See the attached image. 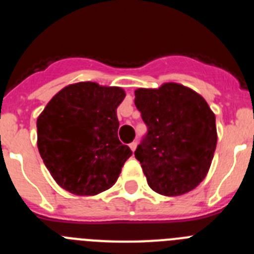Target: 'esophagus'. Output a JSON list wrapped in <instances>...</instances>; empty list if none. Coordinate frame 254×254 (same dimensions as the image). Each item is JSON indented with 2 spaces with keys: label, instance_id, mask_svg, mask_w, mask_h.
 I'll return each mask as SVG.
<instances>
[{
  "label": "esophagus",
  "instance_id": "34e87169",
  "mask_svg": "<svg viewBox=\"0 0 254 254\" xmlns=\"http://www.w3.org/2000/svg\"><path fill=\"white\" fill-rule=\"evenodd\" d=\"M136 147H137V142H136V141H133V142L129 143V149H131L132 151H134V150H136Z\"/></svg>",
  "mask_w": 254,
  "mask_h": 254
}]
</instances>
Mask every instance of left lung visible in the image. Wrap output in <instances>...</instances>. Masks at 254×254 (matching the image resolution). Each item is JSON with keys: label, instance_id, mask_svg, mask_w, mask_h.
<instances>
[{"label": "left lung", "instance_id": "left-lung-1", "mask_svg": "<svg viewBox=\"0 0 254 254\" xmlns=\"http://www.w3.org/2000/svg\"><path fill=\"white\" fill-rule=\"evenodd\" d=\"M134 104L147 126V136L134 156L147 185L156 193L182 196L207 176L217 143L215 114L190 87L164 82L138 87Z\"/></svg>", "mask_w": 254, "mask_h": 254}]
</instances>
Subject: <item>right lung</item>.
<instances>
[{
  "instance_id": "obj_1",
  "label": "right lung",
  "mask_w": 254,
  "mask_h": 254,
  "mask_svg": "<svg viewBox=\"0 0 254 254\" xmlns=\"http://www.w3.org/2000/svg\"><path fill=\"white\" fill-rule=\"evenodd\" d=\"M122 87L93 81L64 86L37 120L38 150L60 187L76 196H95L118 179L131 149L118 140L117 108Z\"/></svg>"
}]
</instances>
